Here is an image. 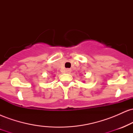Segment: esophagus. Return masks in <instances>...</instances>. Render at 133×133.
<instances>
[{"instance_id": "1", "label": "esophagus", "mask_w": 133, "mask_h": 133, "mask_svg": "<svg viewBox=\"0 0 133 133\" xmlns=\"http://www.w3.org/2000/svg\"><path fill=\"white\" fill-rule=\"evenodd\" d=\"M65 71V72L68 73V74H69V73H70L71 72V69H66Z\"/></svg>"}]
</instances>
